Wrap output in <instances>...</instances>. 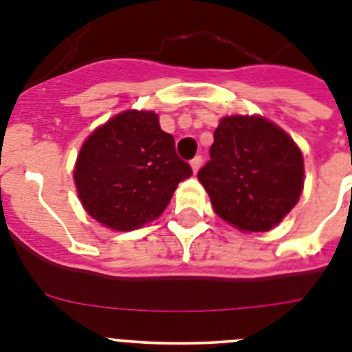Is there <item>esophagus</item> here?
<instances>
[{"instance_id":"1","label":"esophagus","mask_w":352,"mask_h":352,"mask_svg":"<svg viewBox=\"0 0 352 352\" xmlns=\"http://www.w3.org/2000/svg\"><path fill=\"white\" fill-rule=\"evenodd\" d=\"M201 164H203V157H201V155H199V157H195L194 160L190 162V166H192V170H194V174L197 173L199 167H201Z\"/></svg>"}]
</instances>
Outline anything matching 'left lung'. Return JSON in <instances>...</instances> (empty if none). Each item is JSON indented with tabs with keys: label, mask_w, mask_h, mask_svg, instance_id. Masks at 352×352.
<instances>
[{
	"label": "left lung",
	"mask_w": 352,
	"mask_h": 352,
	"mask_svg": "<svg viewBox=\"0 0 352 352\" xmlns=\"http://www.w3.org/2000/svg\"><path fill=\"white\" fill-rule=\"evenodd\" d=\"M210 162L197 173L214 213L245 232L270 231L296 206L303 157L296 142L261 116H226Z\"/></svg>",
	"instance_id": "1"
}]
</instances>
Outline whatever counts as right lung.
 Instances as JSON below:
<instances>
[{"label": "right lung", "instance_id": "add662e5", "mask_svg": "<svg viewBox=\"0 0 352 352\" xmlns=\"http://www.w3.org/2000/svg\"><path fill=\"white\" fill-rule=\"evenodd\" d=\"M190 176L153 111H125L98 126L74 170L84 210L114 231H133L160 217L178 183Z\"/></svg>", "mask_w": 352, "mask_h": 352}]
</instances>
